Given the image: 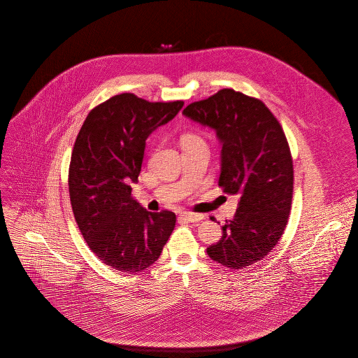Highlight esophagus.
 I'll use <instances>...</instances> for the list:
<instances>
[{
  "mask_svg": "<svg viewBox=\"0 0 358 358\" xmlns=\"http://www.w3.org/2000/svg\"><path fill=\"white\" fill-rule=\"evenodd\" d=\"M180 217L189 222H197L204 219L203 215H200V213H192V212H181V213H180Z\"/></svg>",
  "mask_w": 358,
  "mask_h": 358,
  "instance_id": "1",
  "label": "esophagus"
}]
</instances>
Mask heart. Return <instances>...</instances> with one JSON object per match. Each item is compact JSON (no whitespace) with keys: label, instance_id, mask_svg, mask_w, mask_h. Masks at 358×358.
<instances>
[{"label":"heart","instance_id":"1","mask_svg":"<svg viewBox=\"0 0 358 358\" xmlns=\"http://www.w3.org/2000/svg\"><path fill=\"white\" fill-rule=\"evenodd\" d=\"M193 142H203V141L194 136H185L182 138V143H193Z\"/></svg>","mask_w":358,"mask_h":358}]
</instances>
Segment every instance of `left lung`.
<instances>
[{"mask_svg": "<svg viewBox=\"0 0 358 358\" xmlns=\"http://www.w3.org/2000/svg\"><path fill=\"white\" fill-rule=\"evenodd\" d=\"M182 114L215 130L219 185L238 199L234 219L206 254L231 270L245 268L273 251L287 225L294 169L286 136L264 103L231 88L190 103Z\"/></svg>", "mask_w": 358, "mask_h": 358, "instance_id": "obj_1", "label": "left lung"}]
</instances>
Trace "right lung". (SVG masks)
<instances>
[{
	"label": "right lung",
	"mask_w": 358,
	"mask_h": 358,
	"mask_svg": "<svg viewBox=\"0 0 358 358\" xmlns=\"http://www.w3.org/2000/svg\"><path fill=\"white\" fill-rule=\"evenodd\" d=\"M184 102H148L120 94L90 111L69 164V199L90 250L120 273L146 270L176 225L171 210L149 212L131 197L146 139Z\"/></svg>",
	"instance_id": "right-lung-1"
}]
</instances>
